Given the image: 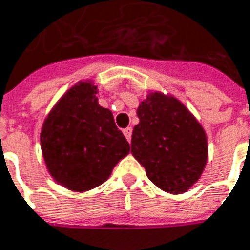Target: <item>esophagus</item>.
I'll return each mask as SVG.
<instances>
[{"label":"esophagus","mask_w":250,"mask_h":250,"mask_svg":"<svg viewBox=\"0 0 250 250\" xmlns=\"http://www.w3.org/2000/svg\"><path fill=\"white\" fill-rule=\"evenodd\" d=\"M123 134H125V137L127 138V141H130V140H131V134H133V128H131V127H127V128L123 130Z\"/></svg>","instance_id":"obj_1"}]
</instances>
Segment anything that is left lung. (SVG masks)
Returning a JSON list of instances; mask_svg holds the SVG:
<instances>
[{
    "instance_id": "8db88e82",
    "label": "left lung",
    "mask_w": 250,
    "mask_h": 250,
    "mask_svg": "<svg viewBox=\"0 0 250 250\" xmlns=\"http://www.w3.org/2000/svg\"><path fill=\"white\" fill-rule=\"evenodd\" d=\"M131 154L161 190L182 194L200 179L208 157L204 128L172 95L149 92L137 109Z\"/></svg>"
}]
</instances>
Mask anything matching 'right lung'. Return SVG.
Instances as JSON below:
<instances>
[{
    "instance_id": "1",
    "label": "right lung",
    "mask_w": 250,
    "mask_h": 250,
    "mask_svg": "<svg viewBox=\"0 0 250 250\" xmlns=\"http://www.w3.org/2000/svg\"><path fill=\"white\" fill-rule=\"evenodd\" d=\"M98 86L80 81L50 110L40 133L42 152L51 178L72 191L98 188L130 144L112 112L98 104Z\"/></svg>"
}]
</instances>
